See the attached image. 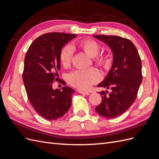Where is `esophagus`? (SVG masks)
Listing matches in <instances>:
<instances>
[{
    "mask_svg": "<svg viewBox=\"0 0 159 159\" xmlns=\"http://www.w3.org/2000/svg\"><path fill=\"white\" fill-rule=\"evenodd\" d=\"M78 91L79 93H81V94H84V95H89V92H86V91H84L83 90H81V89H78Z\"/></svg>",
    "mask_w": 159,
    "mask_h": 159,
    "instance_id": "34e87169",
    "label": "esophagus"
}]
</instances>
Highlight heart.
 Here are the masks:
<instances>
[{"label": "heart", "mask_w": 159, "mask_h": 159, "mask_svg": "<svg viewBox=\"0 0 159 159\" xmlns=\"http://www.w3.org/2000/svg\"><path fill=\"white\" fill-rule=\"evenodd\" d=\"M80 46L91 57H95V61L99 65L107 67L110 63L109 56L102 54L98 55L101 50L98 43L91 39L81 41ZM74 56V48L71 44L66 45L62 48L60 53V61L64 66L70 64ZM101 74L95 68L78 69L74 70L68 75L69 83L75 87L81 89H88L93 84L101 80Z\"/></svg>", "instance_id": "b5f03b06"}]
</instances>
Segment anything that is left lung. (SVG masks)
<instances>
[{"instance_id":"left-lung-1","label":"left lung","mask_w":159,"mask_h":159,"mask_svg":"<svg viewBox=\"0 0 159 159\" xmlns=\"http://www.w3.org/2000/svg\"><path fill=\"white\" fill-rule=\"evenodd\" d=\"M93 36L105 43L113 53L111 68L106 78L98 85L111 91H101L102 103L95 109L103 117L115 118L129 109L137 98L143 79L141 60L135 46L127 38L107 35Z\"/></svg>"}]
</instances>
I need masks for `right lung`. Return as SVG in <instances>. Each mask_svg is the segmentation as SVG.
I'll return each mask as SVG.
<instances>
[{"mask_svg": "<svg viewBox=\"0 0 159 159\" xmlns=\"http://www.w3.org/2000/svg\"><path fill=\"white\" fill-rule=\"evenodd\" d=\"M76 34L52 32L34 41L25 58L22 78L29 102L40 116L56 120L68 111L75 91L64 86L54 89L52 83L60 70L62 48Z\"/></svg>", "mask_w": 159, "mask_h": 159, "instance_id": "add662e5", "label": "right lung"}]
</instances>
